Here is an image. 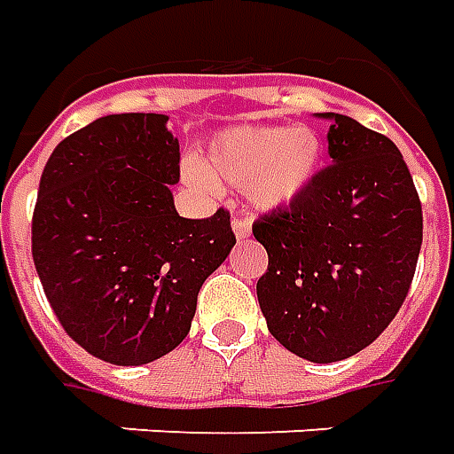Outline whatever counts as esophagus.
Returning a JSON list of instances; mask_svg holds the SVG:
<instances>
[{
	"label": "esophagus",
	"mask_w": 454,
	"mask_h": 454,
	"mask_svg": "<svg viewBox=\"0 0 454 454\" xmlns=\"http://www.w3.org/2000/svg\"><path fill=\"white\" fill-rule=\"evenodd\" d=\"M231 226H233V233H236L239 239H248V236H251V218H248V215H233Z\"/></svg>",
	"instance_id": "1"
}]
</instances>
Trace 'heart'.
Returning a JSON list of instances; mask_svg holds the SVG:
<instances>
[{
    "label": "heart",
    "mask_w": 454,
    "mask_h": 454,
    "mask_svg": "<svg viewBox=\"0 0 454 454\" xmlns=\"http://www.w3.org/2000/svg\"><path fill=\"white\" fill-rule=\"evenodd\" d=\"M320 138L310 129L236 126L208 144V163H188V184L214 188V176L248 188L258 208H280L301 196L320 163Z\"/></svg>",
    "instance_id": "obj_1"
}]
</instances>
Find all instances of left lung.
<instances>
[{
    "mask_svg": "<svg viewBox=\"0 0 454 454\" xmlns=\"http://www.w3.org/2000/svg\"><path fill=\"white\" fill-rule=\"evenodd\" d=\"M331 119L333 163L253 223L268 253L255 293L268 331L310 363L356 356L405 303L422 246V206L403 153L343 114Z\"/></svg>",
    "mask_w": 454,
    "mask_h": 454,
    "instance_id": "1",
    "label": "left lung"
}]
</instances>
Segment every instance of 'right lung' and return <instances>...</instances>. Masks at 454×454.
<instances>
[{"instance_id":"1","label":"right lung","mask_w":454,"mask_h":454,"mask_svg":"<svg viewBox=\"0 0 454 454\" xmlns=\"http://www.w3.org/2000/svg\"><path fill=\"white\" fill-rule=\"evenodd\" d=\"M163 114H111L49 156L32 258L67 335L98 360L146 365L191 331L203 280L236 243L231 214L181 218L178 138Z\"/></svg>"}]
</instances>
